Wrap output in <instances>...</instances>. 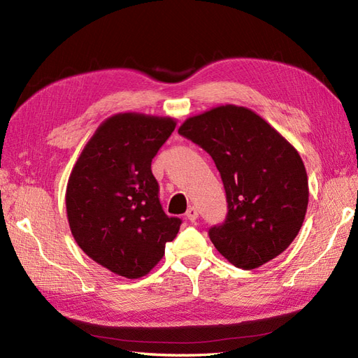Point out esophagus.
<instances>
[{
  "label": "esophagus",
  "mask_w": 358,
  "mask_h": 358,
  "mask_svg": "<svg viewBox=\"0 0 358 358\" xmlns=\"http://www.w3.org/2000/svg\"><path fill=\"white\" fill-rule=\"evenodd\" d=\"M198 216H199V212H198V208H196V207L192 206V207H189V208H187V212H186V217L189 219L190 222H195L196 219H198Z\"/></svg>",
  "instance_id": "34e87169"
}]
</instances>
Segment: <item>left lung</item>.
Returning <instances> with one entry per match:
<instances>
[{
  "label": "left lung",
  "instance_id": "obj_1",
  "mask_svg": "<svg viewBox=\"0 0 358 358\" xmlns=\"http://www.w3.org/2000/svg\"><path fill=\"white\" fill-rule=\"evenodd\" d=\"M178 133L212 155L221 172L228 215L208 231L215 248L242 269L286 251L308 206L307 172L295 146L251 108L234 104L187 117Z\"/></svg>",
  "mask_w": 358,
  "mask_h": 358
}]
</instances>
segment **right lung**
Returning a JSON list of instances; mask_svg holds the SVG:
<instances>
[{
	"label": "right lung",
	"instance_id": "obj_1",
	"mask_svg": "<svg viewBox=\"0 0 358 358\" xmlns=\"http://www.w3.org/2000/svg\"><path fill=\"white\" fill-rule=\"evenodd\" d=\"M176 125L169 116H110L69 176L66 215L72 236L92 260L121 277L148 273L180 230V219L163 212L151 172L154 155Z\"/></svg>",
	"mask_w": 358,
	"mask_h": 358
}]
</instances>
